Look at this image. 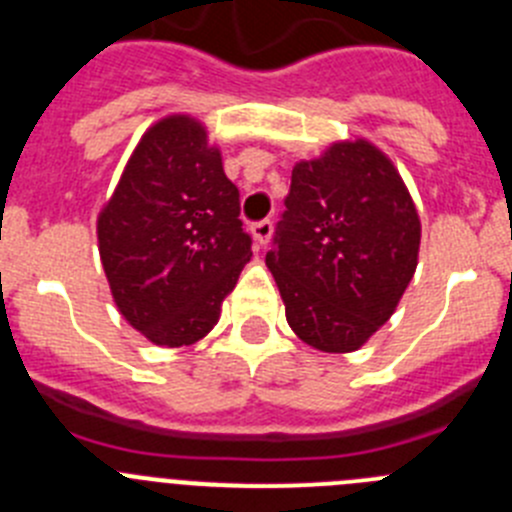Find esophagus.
Segmentation results:
<instances>
[{"instance_id":"obj_1","label":"esophagus","mask_w":512,"mask_h":512,"mask_svg":"<svg viewBox=\"0 0 512 512\" xmlns=\"http://www.w3.org/2000/svg\"><path fill=\"white\" fill-rule=\"evenodd\" d=\"M253 241L259 243V246H266L271 241V233H274V223L271 220H259V223L251 225Z\"/></svg>"}]
</instances>
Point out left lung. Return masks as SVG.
<instances>
[{
	"label": "left lung",
	"mask_w": 512,
	"mask_h": 512,
	"mask_svg": "<svg viewBox=\"0 0 512 512\" xmlns=\"http://www.w3.org/2000/svg\"><path fill=\"white\" fill-rule=\"evenodd\" d=\"M266 266L287 322L322 353H353L391 320L419 261L421 223L391 159L365 139L297 162Z\"/></svg>",
	"instance_id": "1"
}]
</instances>
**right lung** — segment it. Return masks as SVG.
I'll use <instances>...</instances> for the list:
<instances>
[{"label": "right lung", "mask_w": 512, "mask_h": 512, "mask_svg": "<svg viewBox=\"0 0 512 512\" xmlns=\"http://www.w3.org/2000/svg\"><path fill=\"white\" fill-rule=\"evenodd\" d=\"M238 187L208 131L167 116L139 139L98 215L111 294L134 330L164 348L203 340L251 261Z\"/></svg>", "instance_id": "add662e5"}]
</instances>
